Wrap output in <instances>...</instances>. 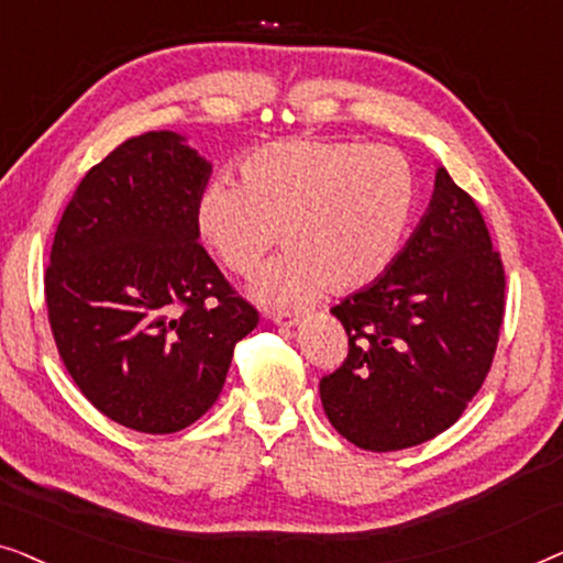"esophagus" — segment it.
Wrapping results in <instances>:
<instances>
[{"mask_svg": "<svg viewBox=\"0 0 563 563\" xmlns=\"http://www.w3.org/2000/svg\"><path fill=\"white\" fill-rule=\"evenodd\" d=\"M268 318H272L276 325H297V322H299V314L289 312V310H276V312L268 314Z\"/></svg>", "mask_w": 563, "mask_h": 563, "instance_id": "1", "label": "esophagus"}]
</instances>
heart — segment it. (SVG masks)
<instances>
[{"label":"heart","instance_id":"1","mask_svg":"<svg viewBox=\"0 0 563 563\" xmlns=\"http://www.w3.org/2000/svg\"><path fill=\"white\" fill-rule=\"evenodd\" d=\"M238 176L241 187L214 181L202 191L195 225L235 276L256 272L279 238L287 256L258 282L268 299L299 302L376 282L412 218L410 164L379 145L279 141L249 153Z\"/></svg>","mask_w":563,"mask_h":563}]
</instances>
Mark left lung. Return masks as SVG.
<instances>
[{"label":"left lung","instance_id":"left-lung-1","mask_svg":"<svg viewBox=\"0 0 563 563\" xmlns=\"http://www.w3.org/2000/svg\"><path fill=\"white\" fill-rule=\"evenodd\" d=\"M349 356L320 379L328 420L364 451L441 435L487 379L505 320V266L474 197L441 166L410 241L333 310Z\"/></svg>","mask_w":563,"mask_h":563}]
</instances>
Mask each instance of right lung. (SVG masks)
Instances as JSON below:
<instances>
[{
    "label": "right lung",
    "instance_id": "right-lung-1",
    "mask_svg": "<svg viewBox=\"0 0 563 563\" xmlns=\"http://www.w3.org/2000/svg\"><path fill=\"white\" fill-rule=\"evenodd\" d=\"M210 174L176 133L128 137L79 181L53 238L43 284L58 356L99 412L137 433L202 418L258 325L197 241Z\"/></svg>",
    "mask_w": 563,
    "mask_h": 563
}]
</instances>
